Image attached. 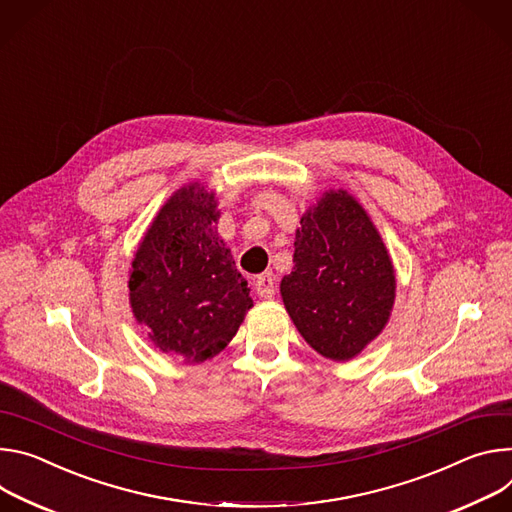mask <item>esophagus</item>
<instances>
[{"label":"esophagus","mask_w":512,"mask_h":512,"mask_svg":"<svg viewBox=\"0 0 512 512\" xmlns=\"http://www.w3.org/2000/svg\"><path fill=\"white\" fill-rule=\"evenodd\" d=\"M254 287H256V293H258L260 297L270 299V297L274 295V291H276V282H274L272 272H264V274L256 276V280H254Z\"/></svg>","instance_id":"obj_1"}]
</instances>
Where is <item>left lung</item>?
Wrapping results in <instances>:
<instances>
[{
    "mask_svg": "<svg viewBox=\"0 0 512 512\" xmlns=\"http://www.w3.org/2000/svg\"><path fill=\"white\" fill-rule=\"evenodd\" d=\"M293 272L280 295L307 344L346 362L382 331L394 303V270L362 205L325 193L297 230Z\"/></svg>",
    "mask_w": 512,
    "mask_h": 512,
    "instance_id": "obj_1",
    "label": "left lung"
}]
</instances>
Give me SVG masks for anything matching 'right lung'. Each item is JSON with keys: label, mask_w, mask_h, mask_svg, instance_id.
I'll list each match as a JSON object with an SVG mask.
<instances>
[{"label": "right lung", "mask_w": 512, "mask_h": 512, "mask_svg": "<svg viewBox=\"0 0 512 512\" xmlns=\"http://www.w3.org/2000/svg\"><path fill=\"white\" fill-rule=\"evenodd\" d=\"M213 193L185 187L160 209L130 274V303L164 354L203 362L236 335L252 307L246 278L217 236Z\"/></svg>", "instance_id": "1"}]
</instances>
